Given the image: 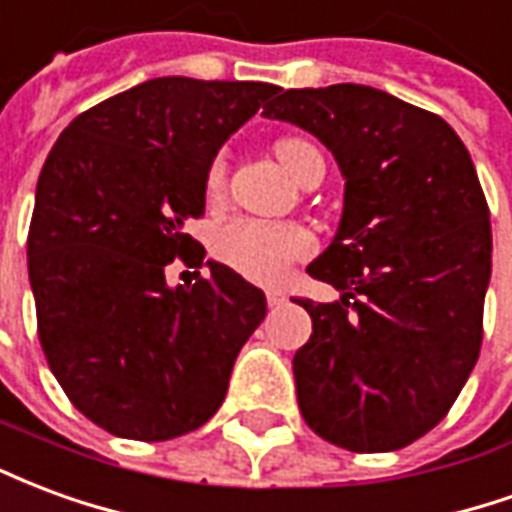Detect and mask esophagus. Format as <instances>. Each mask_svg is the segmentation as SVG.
Here are the masks:
<instances>
[{"mask_svg": "<svg viewBox=\"0 0 512 512\" xmlns=\"http://www.w3.org/2000/svg\"><path fill=\"white\" fill-rule=\"evenodd\" d=\"M266 301H268V307H282V304L288 301V293H285V290L271 288L266 290Z\"/></svg>", "mask_w": 512, "mask_h": 512, "instance_id": "obj_1", "label": "esophagus"}]
</instances>
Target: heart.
<instances>
[{
	"label": "heart",
	"mask_w": 512,
	"mask_h": 512,
	"mask_svg": "<svg viewBox=\"0 0 512 512\" xmlns=\"http://www.w3.org/2000/svg\"><path fill=\"white\" fill-rule=\"evenodd\" d=\"M274 156L288 169L290 178L304 183L312 161H318L321 150L301 139L282 136L274 142ZM227 191V153H216L205 169V194L208 200H222ZM213 255L222 266L233 268L235 274L274 285L285 277L293 263L307 260L315 249L310 230L293 222H257V219H230L213 233Z\"/></svg>",
	"instance_id": "b5f03b06"
}]
</instances>
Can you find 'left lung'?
<instances>
[{
    "mask_svg": "<svg viewBox=\"0 0 512 512\" xmlns=\"http://www.w3.org/2000/svg\"><path fill=\"white\" fill-rule=\"evenodd\" d=\"M263 115L318 136L345 178L340 230L307 268L343 299H296L312 318L301 417L343 450H400L447 417L483 345L491 222L469 150L365 84L277 90Z\"/></svg>",
    "mask_w": 512,
    "mask_h": 512,
    "instance_id": "obj_1",
    "label": "left lung"
}]
</instances>
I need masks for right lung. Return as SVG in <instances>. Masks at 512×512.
Here are the masks:
<instances>
[{
  "mask_svg": "<svg viewBox=\"0 0 512 512\" xmlns=\"http://www.w3.org/2000/svg\"><path fill=\"white\" fill-rule=\"evenodd\" d=\"M277 84L164 76L87 109L40 169L29 282L40 348L65 395L115 436L167 441L219 411L235 356L266 318L263 290L202 266L183 227L205 213V169Z\"/></svg>",
  "mask_w": 512,
  "mask_h": 512,
  "instance_id": "1",
  "label": "right lung"
}]
</instances>
